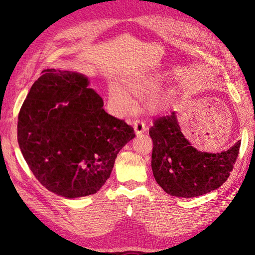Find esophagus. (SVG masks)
Masks as SVG:
<instances>
[{"mask_svg":"<svg viewBox=\"0 0 255 255\" xmlns=\"http://www.w3.org/2000/svg\"><path fill=\"white\" fill-rule=\"evenodd\" d=\"M134 130H136L137 134H140L147 130V126H145V123L143 119H137V121L133 122Z\"/></svg>","mask_w":255,"mask_h":255,"instance_id":"34e87169","label":"esophagus"}]
</instances>
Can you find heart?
I'll use <instances>...</instances> for the list:
<instances>
[{
	"label": "heart",
	"mask_w": 255,
	"mask_h": 255,
	"mask_svg": "<svg viewBox=\"0 0 255 255\" xmlns=\"http://www.w3.org/2000/svg\"><path fill=\"white\" fill-rule=\"evenodd\" d=\"M122 83L124 88L116 83H112L108 86L111 104L117 114H126L133 110L134 101L130 93L128 92V90L138 96L151 94L160 86L161 77L159 75H154V77L134 75V77L123 79ZM149 106L151 111H158L161 107V102L159 99H152L149 103Z\"/></svg>",
	"instance_id": "b5f03b06"
}]
</instances>
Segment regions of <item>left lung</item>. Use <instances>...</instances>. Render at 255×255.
I'll return each instance as SVG.
<instances>
[{"instance_id": "obj_1", "label": "left lung", "mask_w": 255, "mask_h": 255, "mask_svg": "<svg viewBox=\"0 0 255 255\" xmlns=\"http://www.w3.org/2000/svg\"><path fill=\"white\" fill-rule=\"evenodd\" d=\"M152 138L151 166L156 183L178 197H197L220 187L229 177L241 141L220 153L200 152L183 136L175 113L156 118L149 129Z\"/></svg>"}]
</instances>
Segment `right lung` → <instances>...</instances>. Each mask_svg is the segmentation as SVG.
<instances>
[{"label":"right lung","instance_id":"1","mask_svg":"<svg viewBox=\"0 0 255 255\" xmlns=\"http://www.w3.org/2000/svg\"><path fill=\"white\" fill-rule=\"evenodd\" d=\"M84 75L47 69L20 107L17 140L32 174L62 197L89 196L110 177L133 128L107 114Z\"/></svg>","mask_w":255,"mask_h":255}]
</instances>
